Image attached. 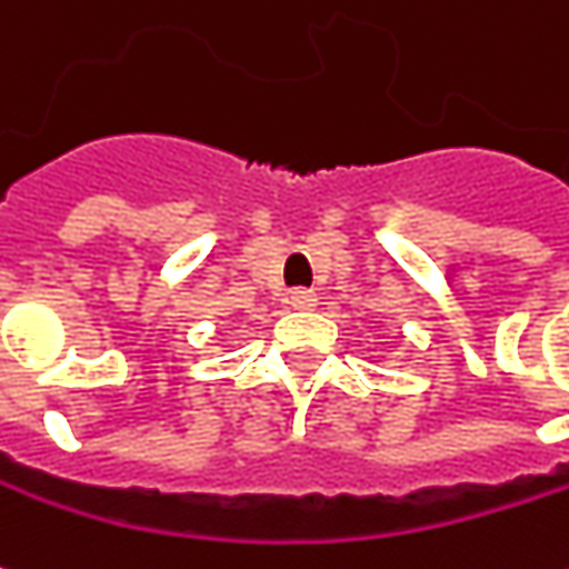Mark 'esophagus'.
Here are the masks:
<instances>
[{
    "instance_id": "esophagus-1",
    "label": "esophagus",
    "mask_w": 569,
    "mask_h": 569,
    "mask_svg": "<svg viewBox=\"0 0 569 569\" xmlns=\"http://www.w3.org/2000/svg\"><path fill=\"white\" fill-rule=\"evenodd\" d=\"M289 308H296V311H313L317 308V296H313L311 289H292L289 292Z\"/></svg>"
}]
</instances>
